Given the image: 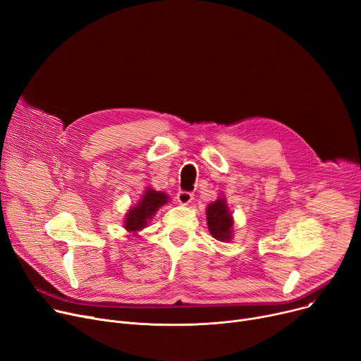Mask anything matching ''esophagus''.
<instances>
[{
    "mask_svg": "<svg viewBox=\"0 0 361 361\" xmlns=\"http://www.w3.org/2000/svg\"><path fill=\"white\" fill-rule=\"evenodd\" d=\"M176 200L182 205H188L190 201L194 200V194L188 192V190H179V192L176 194Z\"/></svg>",
    "mask_w": 361,
    "mask_h": 361,
    "instance_id": "1",
    "label": "esophagus"
}]
</instances>
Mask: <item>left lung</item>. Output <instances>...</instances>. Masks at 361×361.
Here are the masks:
<instances>
[{"label": "left lung", "mask_w": 361, "mask_h": 361, "mask_svg": "<svg viewBox=\"0 0 361 361\" xmlns=\"http://www.w3.org/2000/svg\"><path fill=\"white\" fill-rule=\"evenodd\" d=\"M207 223L211 236L227 242L233 236V217L227 208L226 200L219 198L207 207Z\"/></svg>", "instance_id": "8db88e82"}]
</instances>
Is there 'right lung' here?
<instances>
[{
  "instance_id": "1",
  "label": "right lung",
  "mask_w": 361,
  "mask_h": 361,
  "mask_svg": "<svg viewBox=\"0 0 361 361\" xmlns=\"http://www.w3.org/2000/svg\"><path fill=\"white\" fill-rule=\"evenodd\" d=\"M169 197L160 190H154L152 188H147L141 201L133 207L128 214L125 217L123 227L137 235V231L142 230L147 226V221L150 220L156 211L167 202Z\"/></svg>"
}]
</instances>
